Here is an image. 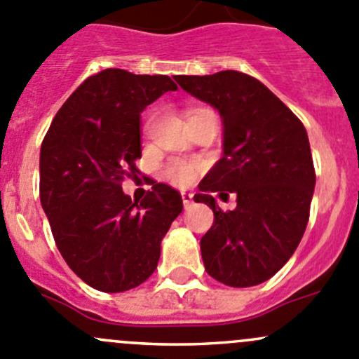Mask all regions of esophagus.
<instances>
[{
  "label": "esophagus",
  "mask_w": 359,
  "mask_h": 359,
  "mask_svg": "<svg viewBox=\"0 0 359 359\" xmlns=\"http://www.w3.org/2000/svg\"><path fill=\"white\" fill-rule=\"evenodd\" d=\"M182 203H184V208L189 210L193 206V194L191 193H182Z\"/></svg>",
  "instance_id": "34e87169"
}]
</instances>
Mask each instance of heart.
Wrapping results in <instances>:
<instances>
[{
    "instance_id": "1",
    "label": "heart",
    "mask_w": 359,
    "mask_h": 359,
    "mask_svg": "<svg viewBox=\"0 0 359 359\" xmlns=\"http://www.w3.org/2000/svg\"><path fill=\"white\" fill-rule=\"evenodd\" d=\"M200 111H205V109L193 111L191 114H194V112H200ZM198 172H200V166L194 165V163L173 159V161L166 163L165 170H163V175H165V179L168 180L170 184H173V186L186 187V186H189V184L194 182Z\"/></svg>"
}]
</instances>
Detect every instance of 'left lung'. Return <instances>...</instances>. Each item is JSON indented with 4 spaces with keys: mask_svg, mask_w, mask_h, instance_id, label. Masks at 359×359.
<instances>
[{
    "mask_svg": "<svg viewBox=\"0 0 359 359\" xmlns=\"http://www.w3.org/2000/svg\"><path fill=\"white\" fill-rule=\"evenodd\" d=\"M175 81L219 109L224 121V156L194 196L213 210L201 238L205 269L227 287H255L288 262L309 222L316 172L307 132L266 85L243 72ZM212 192H233L237 208L224 212Z\"/></svg>",
    "mask_w": 359,
    "mask_h": 359,
    "instance_id": "left-lung-1",
    "label": "left lung"
}]
</instances>
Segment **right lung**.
<instances>
[{
	"label": "right lung",
	"mask_w": 359,
	"mask_h": 359,
	"mask_svg": "<svg viewBox=\"0 0 359 359\" xmlns=\"http://www.w3.org/2000/svg\"><path fill=\"white\" fill-rule=\"evenodd\" d=\"M177 90L163 74L106 69L64 102L41 142L39 200L67 266L92 288L126 292L154 273L161 240L182 212V196L151 182L140 201L121 184L137 179L140 112Z\"/></svg>",
	"instance_id": "obj_1"
}]
</instances>
